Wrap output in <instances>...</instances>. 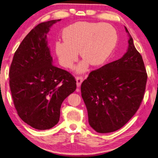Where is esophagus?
<instances>
[{
    "label": "esophagus",
    "instance_id": "1",
    "mask_svg": "<svg viewBox=\"0 0 158 158\" xmlns=\"http://www.w3.org/2000/svg\"><path fill=\"white\" fill-rule=\"evenodd\" d=\"M76 80L77 87H81L82 81H83V78H82V77H76Z\"/></svg>",
    "mask_w": 158,
    "mask_h": 158
}]
</instances>
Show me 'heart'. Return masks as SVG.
<instances>
[{
    "mask_svg": "<svg viewBox=\"0 0 158 158\" xmlns=\"http://www.w3.org/2000/svg\"><path fill=\"white\" fill-rule=\"evenodd\" d=\"M63 38L64 41L55 43L56 53L61 63L71 68L80 52L84 60L77 67V71L83 73L88 63L96 67L108 60L117 44L118 34L109 24L78 22L64 30Z\"/></svg>",
    "mask_w": 158,
    "mask_h": 158,
    "instance_id": "obj_1",
    "label": "heart"
}]
</instances>
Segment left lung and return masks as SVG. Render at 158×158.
Listing matches in <instances>:
<instances>
[{
	"mask_svg": "<svg viewBox=\"0 0 158 158\" xmlns=\"http://www.w3.org/2000/svg\"><path fill=\"white\" fill-rule=\"evenodd\" d=\"M128 34V48L118 60L93 71L81 85L90 127L99 133L120 129L133 117L143 98L147 73L140 53Z\"/></svg>",
	"mask_w": 158,
	"mask_h": 158,
	"instance_id": "left-lung-1",
	"label": "left lung"
}]
</instances>
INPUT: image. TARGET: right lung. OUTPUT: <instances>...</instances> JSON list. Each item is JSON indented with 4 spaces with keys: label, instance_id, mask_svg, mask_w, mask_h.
I'll return each instance as SVG.
<instances>
[{
    "label": "right lung",
    "instance_id": "obj_1",
    "mask_svg": "<svg viewBox=\"0 0 158 158\" xmlns=\"http://www.w3.org/2000/svg\"><path fill=\"white\" fill-rule=\"evenodd\" d=\"M61 19L33 28L15 52L9 72L10 87L20 118L33 128L45 130L58 123L62 102L76 89L68 71L52 64L47 34Z\"/></svg>",
    "mask_w": 158,
    "mask_h": 158
}]
</instances>
